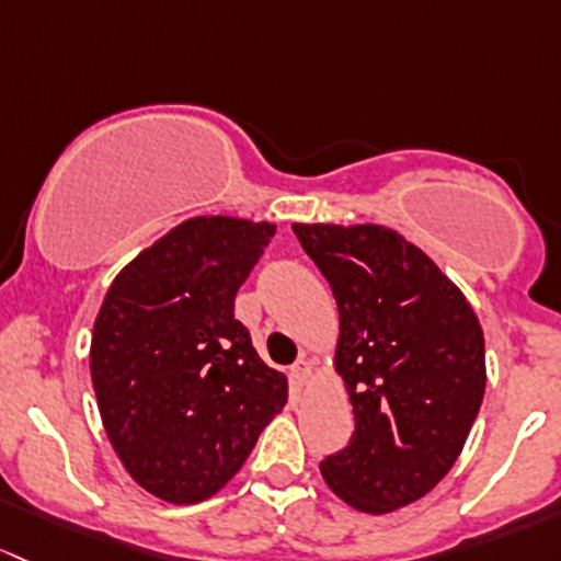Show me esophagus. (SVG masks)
Masks as SVG:
<instances>
[{
  "label": "esophagus",
  "mask_w": 561,
  "mask_h": 561,
  "mask_svg": "<svg viewBox=\"0 0 561 561\" xmlns=\"http://www.w3.org/2000/svg\"><path fill=\"white\" fill-rule=\"evenodd\" d=\"M310 359H299V362H294V367H291V378H294V383H299L302 386L305 380L310 378Z\"/></svg>",
  "instance_id": "esophagus-1"
}]
</instances>
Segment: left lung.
<instances>
[{"mask_svg":"<svg viewBox=\"0 0 561 561\" xmlns=\"http://www.w3.org/2000/svg\"><path fill=\"white\" fill-rule=\"evenodd\" d=\"M340 310L337 369L356 430L321 461L365 513L415 502L454 467L486 389L476 313L426 253L391 229L294 224Z\"/></svg>","mask_w":561,"mask_h":561,"instance_id":"left-lung-1","label":"left lung"}]
</instances>
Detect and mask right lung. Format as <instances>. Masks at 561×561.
<instances>
[{"instance_id": "obj_1", "label": "right lung", "mask_w": 561, "mask_h": 561, "mask_svg": "<svg viewBox=\"0 0 561 561\" xmlns=\"http://www.w3.org/2000/svg\"><path fill=\"white\" fill-rule=\"evenodd\" d=\"M273 234V224L188 218L107 288L91 383L118 459L161 500L216 494L286 405V378L234 319L238 288Z\"/></svg>"}]
</instances>
